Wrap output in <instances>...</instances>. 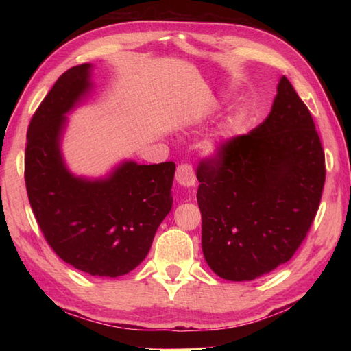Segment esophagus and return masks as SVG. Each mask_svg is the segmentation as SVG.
I'll use <instances>...</instances> for the list:
<instances>
[{"label": "esophagus", "instance_id": "1", "mask_svg": "<svg viewBox=\"0 0 351 351\" xmlns=\"http://www.w3.org/2000/svg\"><path fill=\"white\" fill-rule=\"evenodd\" d=\"M176 182L184 189H193L196 185V176L190 164H181L176 169Z\"/></svg>", "mask_w": 351, "mask_h": 351}]
</instances>
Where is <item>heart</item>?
<instances>
[{
  "label": "heart",
  "mask_w": 351,
  "mask_h": 351,
  "mask_svg": "<svg viewBox=\"0 0 351 351\" xmlns=\"http://www.w3.org/2000/svg\"><path fill=\"white\" fill-rule=\"evenodd\" d=\"M238 126H240V117L237 114L229 116L226 119V122L220 126V130L205 141L206 154L213 156L223 155V152H225L228 147L230 136L238 130Z\"/></svg>",
  "instance_id": "heart-1"
}]
</instances>
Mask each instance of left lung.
Returning <instances> with one entry per match:
<instances>
[{"label":"left lung","mask_w":351,"mask_h":351,"mask_svg":"<svg viewBox=\"0 0 351 351\" xmlns=\"http://www.w3.org/2000/svg\"><path fill=\"white\" fill-rule=\"evenodd\" d=\"M202 250L221 279L253 280L288 263L314 221L324 152L308 107L282 75L271 111L197 167Z\"/></svg>","instance_id":"obj_1"}]
</instances>
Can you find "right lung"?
Listing matches in <instances>:
<instances>
[{"instance_id":"right-lung-1","label":"right lung","mask_w":351,"mask_h":351,"mask_svg":"<svg viewBox=\"0 0 351 351\" xmlns=\"http://www.w3.org/2000/svg\"><path fill=\"white\" fill-rule=\"evenodd\" d=\"M90 63L52 86L29 122L25 149L28 200L48 244L64 263L117 278L146 258L171 210L175 162L123 160L102 178L72 173L62 152L68 114L92 92Z\"/></svg>"}]
</instances>
